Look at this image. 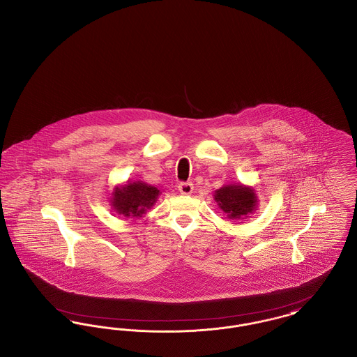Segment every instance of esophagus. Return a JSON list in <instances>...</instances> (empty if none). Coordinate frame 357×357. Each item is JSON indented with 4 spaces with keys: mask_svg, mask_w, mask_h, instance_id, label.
<instances>
[{
    "mask_svg": "<svg viewBox=\"0 0 357 357\" xmlns=\"http://www.w3.org/2000/svg\"><path fill=\"white\" fill-rule=\"evenodd\" d=\"M178 189L181 191V194L189 195V194L192 192L194 186H192V183H191V182H181V183H179V186H178Z\"/></svg>",
    "mask_w": 357,
    "mask_h": 357,
    "instance_id": "esophagus-1",
    "label": "esophagus"
}]
</instances>
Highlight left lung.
<instances>
[{
  "label": "left lung",
  "mask_w": 357,
  "mask_h": 357,
  "mask_svg": "<svg viewBox=\"0 0 357 357\" xmlns=\"http://www.w3.org/2000/svg\"><path fill=\"white\" fill-rule=\"evenodd\" d=\"M215 201L229 218H241L255 210L256 194L241 185H231L215 191Z\"/></svg>",
  "instance_id": "left-lung-1"
}]
</instances>
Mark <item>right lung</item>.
Listing matches in <instances>:
<instances>
[{
    "label": "right lung",
    "instance_id": "1",
    "mask_svg": "<svg viewBox=\"0 0 357 357\" xmlns=\"http://www.w3.org/2000/svg\"><path fill=\"white\" fill-rule=\"evenodd\" d=\"M159 195V190L142 182H133L113 192V206L126 217H142Z\"/></svg>",
    "mask_w": 357,
    "mask_h": 357
}]
</instances>
